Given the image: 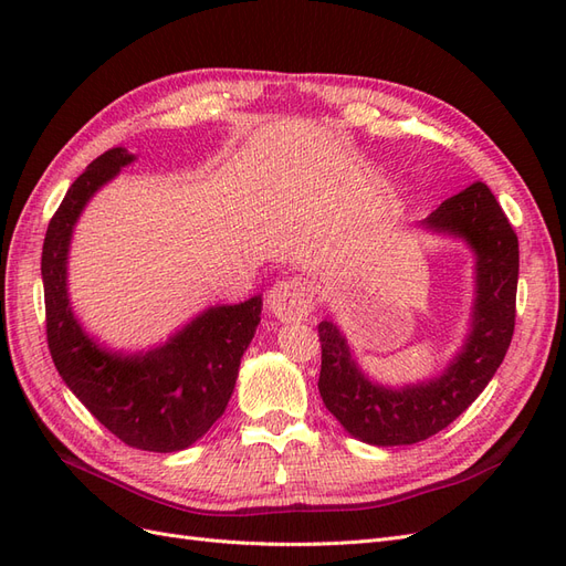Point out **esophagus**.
I'll use <instances>...</instances> for the list:
<instances>
[{
  "mask_svg": "<svg viewBox=\"0 0 566 566\" xmlns=\"http://www.w3.org/2000/svg\"><path fill=\"white\" fill-rule=\"evenodd\" d=\"M314 310V295L306 283L290 279L273 283L266 293V312L279 321H302Z\"/></svg>",
  "mask_w": 566,
  "mask_h": 566,
  "instance_id": "1",
  "label": "esophagus"
}]
</instances>
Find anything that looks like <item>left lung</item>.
Returning <instances> with one entry per match:
<instances>
[{
  "mask_svg": "<svg viewBox=\"0 0 566 566\" xmlns=\"http://www.w3.org/2000/svg\"><path fill=\"white\" fill-rule=\"evenodd\" d=\"M420 227L462 238L476 256L470 333L441 375L401 389L370 382L337 325L318 323L321 399L352 437L373 447H406L449 427L491 382L515 333L520 243L491 188L468 186Z\"/></svg>",
  "mask_w": 566,
  "mask_h": 566,
  "instance_id": "left-lung-1",
  "label": "left lung"
}]
</instances>
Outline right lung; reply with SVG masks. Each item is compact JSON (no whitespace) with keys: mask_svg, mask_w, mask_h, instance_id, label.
I'll return each instance as SVG.
<instances>
[{"mask_svg":"<svg viewBox=\"0 0 566 566\" xmlns=\"http://www.w3.org/2000/svg\"><path fill=\"white\" fill-rule=\"evenodd\" d=\"M136 158L127 148L98 156L67 188L42 248L46 342L63 382L132 449L175 453L196 443L227 410L241 356L254 337L262 295L217 304L165 345L123 354L84 333L67 297V250L84 205Z\"/></svg>","mask_w":566,"mask_h":566,"instance_id":"right-lung-1","label":"right lung"}]
</instances>
